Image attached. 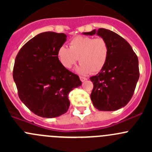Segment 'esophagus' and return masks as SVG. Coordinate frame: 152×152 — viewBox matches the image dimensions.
<instances>
[{
    "label": "esophagus",
    "instance_id": "esophagus-1",
    "mask_svg": "<svg viewBox=\"0 0 152 152\" xmlns=\"http://www.w3.org/2000/svg\"><path fill=\"white\" fill-rule=\"evenodd\" d=\"M87 79L86 77H84V76H80V80L82 81V82H85V81L87 80Z\"/></svg>",
    "mask_w": 152,
    "mask_h": 152
}]
</instances>
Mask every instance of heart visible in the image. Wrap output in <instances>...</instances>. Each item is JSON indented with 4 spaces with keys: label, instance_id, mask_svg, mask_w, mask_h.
Returning a JSON list of instances; mask_svg holds the SVG:
<instances>
[{
    "label": "heart",
    "instance_id": "b5f03b06",
    "mask_svg": "<svg viewBox=\"0 0 152 152\" xmlns=\"http://www.w3.org/2000/svg\"><path fill=\"white\" fill-rule=\"evenodd\" d=\"M109 45L103 38L78 36L69 42V48L62 46L57 51V58L61 65L70 69L79 59L76 71L82 75L100 71L107 63Z\"/></svg>",
    "mask_w": 152,
    "mask_h": 152
}]
</instances>
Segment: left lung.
<instances>
[{"label": "left lung", "mask_w": 152, "mask_h": 152, "mask_svg": "<svg viewBox=\"0 0 152 152\" xmlns=\"http://www.w3.org/2000/svg\"><path fill=\"white\" fill-rule=\"evenodd\" d=\"M82 34L101 37L110 50L104 67L90 78L93 83L90 95L93 106L100 111H115L125 107L132 97L140 76L137 56L128 42L108 29Z\"/></svg>", "instance_id": "left-lung-1"}]
</instances>
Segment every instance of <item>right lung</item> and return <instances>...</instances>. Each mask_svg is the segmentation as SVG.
Here are the masks:
<instances>
[{
    "mask_svg": "<svg viewBox=\"0 0 152 152\" xmlns=\"http://www.w3.org/2000/svg\"><path fill=\"white\" fill-rule=\"evenodd\" d=\"M65 34L43 32L31 39L16 56L13 79L21 102L35 115L59 117L70 106L68 94L82 85L77 75L61 65L57 51Z\"/></svg>",
    "mask_w": 152,
    "mask_h": 152,
    "instance_id": "1",
    "label": "right lung"
}]
</instances>
